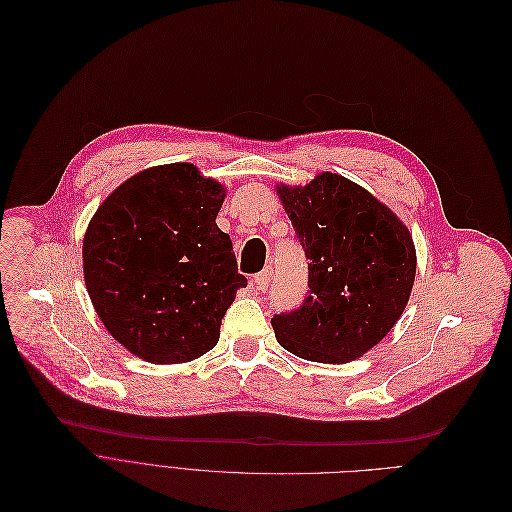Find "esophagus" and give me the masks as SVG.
Masks as SVG:
<instances>
[{
	"mask_svg": "<svg viewBox=\"0 0 512 512\" xmlns=\"http://www.w3.org/2000/svg\"><path fill=\"white\" fill-rule=\"evenodd\" d=\"M271 283V269H264L262 273H258L254 279H252V285L258 289V291H264L266 287H269Z\"/></svg>",
	"mask_w": 512,
	"mask_h": 512,
	"instance_id": "34e87169",
	"label": "esophagus"
}]
</instances>
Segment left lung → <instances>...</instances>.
I'll list each match as a JSON object with an SVG mask.
<instances>
[{
    "label": "left lung",
    "instance_id": "left-lung-1",
    "mask_svg": "<svg viewBox=\"0 0 512 512\" xmlns=\"http://www.w3.org/2000/svg\"><path fill=\"white\" fill-rule=\"evenodd\" d=\"M308 264V298L271 321L277 342L304 360L344 364L394 329L417 275L400 216L358 183L331 173L275 185Z\"/></svg>",
    "mask_w": 512,
    "mask_h": 512
}]
</instances>
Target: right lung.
Listing matches in <instances>:
<instances>
[{
    "mask_svg": "<svg viewBox=\"0 0 512 512\" xmlns=\"http://www.w3.org/2000/svg\"><path fill=\"white\" fill-rule=\"evenodd\" d=\"M227 187L191 162L139 170L91 216L83 277L106 331L133 356L181 364L218 344L248 279L216 227Z\"/></svg>",
    "mask_w": 512,
    "mask_h": 512,
    "instance_id": "1",
    "label": "right lung"
}]
</instances>
